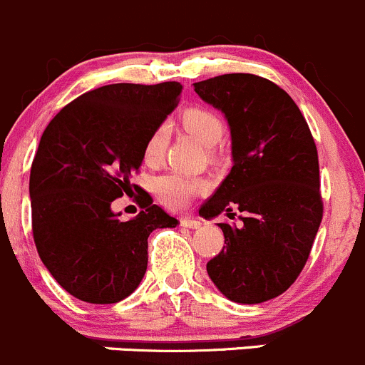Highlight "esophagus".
<instances>
[{"mask_svg": "<svg viewBox=\"0 0 365 365\" xmlns=\"http://www.w3.org/2000/svg\"><path fill=\"white\" fill-rule=\"evenodd\" d=\"M179 223H181V227L184 228H191V230H195V228L202 227L200 220H197V217H190V216H184L179 220Z\"/></svg>", "mask_w": 365, "mask_h": 365, "instance_id": "obj_1", "label": "esophagus"}]
</instances>
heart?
I'll return each instance as SVG.
<instances>
[{
	"label": "heart",
	"instance_id": "b5f03b06",
	"mask_svg": "<svg viewBox=\"0 0 365 365\" xmlns=\"http://www.w3.org/2000/svg\"><path fill=\"white\" fill-rule=\"evenodd\" d=\"M182 126L193 135L195 138L202 142L207 148H214L217 142L223 138L225 125L221 121L220 115L216 112L209 110L204 107H193L187 108L181 118ZM168 144V125L161 123L155 130L149 133L145 138L144 149H142V158H144L145 165H155L163 160L165 151H167ZM155 193L158 200L168 209H182L187 205V202L198 193H204L207 190V182L204 179L190 178V175L178 174V172H170V174H163L155 179L153 182Z\"/></svg>",
	"mask_w": 365,
	"mask_h": 365
}]
</instances>
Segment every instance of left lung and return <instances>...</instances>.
I'll list each match as a JSON object with an SVG mask.
<instances>
[{
  "mask_svg": "<svg viewBox=\"0 0 365 365\" xmlns=\"http://www.w3.org/2000/svg\"><path fill=\"white\" fill-rule=\"evenodd\" d=\"M193 86L227 118L234 160L198 212L205 220L242 212V227L220 223L227 246L207 274L234 302H265L294 284L320 228L317 144L290 95L264 77L227 73Z\"/></svg>",
  "mask_w": 365,
  "mask_h": 365,
  "instance_id": "8db88e82",
  "label": "left lung"
}]
</instances>
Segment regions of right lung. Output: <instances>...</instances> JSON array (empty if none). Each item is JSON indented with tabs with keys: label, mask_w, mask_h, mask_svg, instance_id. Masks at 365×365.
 Wrapping results in <instances>:
<instances>
[{
	"label": "right lung",
	"mask_w": 365,
	"mask_h": 365,
	"mask_svg": "<svg viewBox=\"0 0 365 365\" xmlns=\"http://www.w3.org/2000/svg\"><path fill=\"white\" fill-rule=\"evenodd\" d=\"M179 82L110 84L84 93L54 115L31 165L29 197L36 251L75 299L115 304L148 269V237L179 221L153 204L121 221L112 202L142 165L145 138L179 103Z\"/></svg>",
	"instance_id": "right-lung-1"
}]
</instances>
